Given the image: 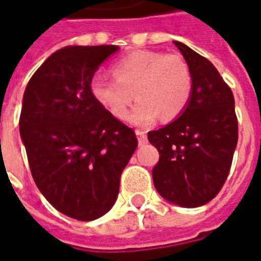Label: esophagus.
Here are the masks:
<instances>
[{"label":"esophagus","instance_id":"esophagus-1","mask_svg":"<svg viewBox=\"0 0 261 261\" xmlns=\"http://www.w3.org/2000/svg\"><path fill=\"white\" fill-rule=\"evenodd\" d=\"M137 133V135H138V143L142 146V145H145V143H147V137H146V133L142 130H137L135 131Z\"/></svg>","mask_w":261,"mask_h":261}]
</instances>
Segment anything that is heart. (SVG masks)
Segmentation results:
<instances>
[{
    "label": "heart",
    "mask_w": 261,
    "mask_h": 261,
    "mask_svg": "<svg viewBox=\"0 0 261 261\" xmlns=\"http://www.w3.org/2000/svg\"><path fill=\"white\" fill-rule=\"evenodd\" d=\"M114 80L94 77L92 97L116 119H126L131 102L138 98L131 122L149 126L161 115L163 120L177 118L192 96L194 79L187 61L178 54L137 50L111 66Z\"/></svg>",
    "instance_id": "1"
}]
</instances>
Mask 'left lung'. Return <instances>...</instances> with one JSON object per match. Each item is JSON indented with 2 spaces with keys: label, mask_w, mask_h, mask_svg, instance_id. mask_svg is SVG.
Instances as JSON below:
<instances>
[{
  "label": "left lung",
  "mask_w": 261,
  "mask_h": 261,
  "mask_svg": "<svg viewBox=\"0 0 261 261\" xmlns=\"http://www.w3.org/2000/svg\"><path fill=\"white\" fill-rule=\"evenodd\" d=\"M190 65L192 96L180 118L147 138L160 153L153 168L155 190L182 207L214 199L230 172L239 141L234 97L215 66L180 42H173Z\"/></svg>",
  "instance_id": "1"
}]
</instances>
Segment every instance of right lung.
<instances>
[{
	"mask_svg": "<svg viewBox=\"0 0 261 261\" xmlns=\"http://www.w3.org/2000/svg\"><path fill=\"white\" fill-rule=\"evenodd\" d=\"M118 46L55 51L27 85L20 134L31 173L62 214L93 221L116 202L120 174L138 146L134 130L90 93L98 66Z\"/></svg>",
	"mask_w": 261,
	"mask_h": 261,
	"instance_id": "1",
	"label": "right lung"
}]
</instances>
